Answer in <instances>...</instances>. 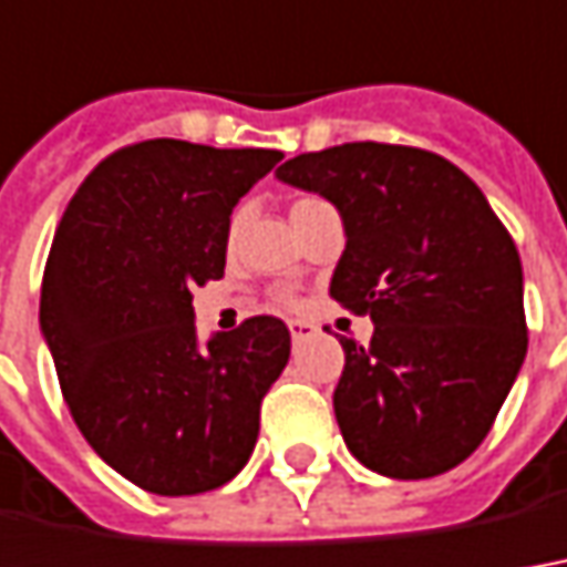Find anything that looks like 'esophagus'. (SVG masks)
Segmentation results:
<instances>
[{"mask_svg":"<svg viewBox=\"0 0 567 567\" xmlns=\"http://www.w3.org/2000/svg\"><path fill=\"white\" fill-rule=\"evenodd\" d=\"M288 329H291V338H295V341H303V338L316 334V326L313 322H307V319H291Z\"/></svg>","mask_w":567,"mask_h":567,"instance_id":"34e87169","label":"esophagus"}]
</instances>
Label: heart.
<instances>
[{"label": "heart", "mask_w": 567, "mask_h": 567, "mask_svg": "<svg viewBox=\"0 0 567 567\" xmlns=\"http://www.w3.org/2000/svg\"><path fill=\"white\" fill-rule=\"evenodd\" d=\"M307 202H313V198H307ZM298 204H303V202H298ZM298 204H295V207H298Z\"/></svg>", "instance_id": "obj_1"}]
</instances>
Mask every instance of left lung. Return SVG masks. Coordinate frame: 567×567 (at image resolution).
I'll use <instances>...</instances> for the list:
<instances>
[{
	"instance_id": "obj_1",
	"label": "left lung",
	"mask_w": 567,
	"mask_h": 567,
	"mask_svg": "<svg viewBox=\"0 0 567 567\" xmlns=\"http://www.w3.org/2000/svg\"><path fill=\"white\" fill-rule=\"evenodd\" d=\"M276 176L338 207L348 245L341 307L369 316V344L341 338L334 419L384 477L444 475L475 453L525 363V282L484 192L446 157L348 142L298 154Z\"/></svg>"
}]
</instances>
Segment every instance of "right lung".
<instances>
[{"label":"right lung","instance_id":"right-lung-1","mask_svg":"<svg viewBox=\"0 0 567 567\" xmlns=\"http://www.w3.org/2000/svg\"><path fill=\"white\" fill-rule=\"evenodd\" d=\"M282 152L148 138L107 154L58 223L40 295L42 338L76 429L157 496L233 481L291 334L276 316L198 344L192 291L223 276L229 217Z\"/></svg>","mask_w":567,"mask_h":567}]
</instances>
